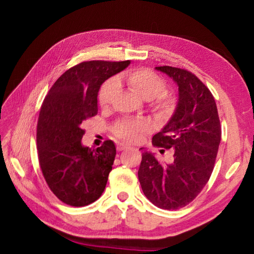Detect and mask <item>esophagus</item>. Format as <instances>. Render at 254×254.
Returning a JSON list of instances; mask_svg holds the SVG:
<instances>
[{
    "mask_svg": "<svg viewBox=\"0 0 254 254\" xmlns=\"http://www.w3.org/2000/svg\"><path fill=\"white\" fill-rule=\"evenodd\" d=\"M127 148H128V146H127V144H124V143H119L117 145V149L119 150V152H121V150H124V149H127Z\"/></svg>",
    "mask_w": 254,
    "mask_h": 254,
    "instance_id": "obj_1",
    "label": "esophagus"
}]
</instances>
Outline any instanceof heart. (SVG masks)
Here are the masks:
<instances>
[{"mask_svg": "<svg viewBox=\"0 0 254 254\" xmlns=\"http://www.w3.org/2000/svg\"><path fill=\"white\" fill-rule=\"evenodd\" d=\"M124 80L134 93L143 99L150 100L153 110L159 116H170L176 109V99L163 95L167 85L165 80L148 68H134L127 72ZM118 90V80L110 78L100 87L98 101L101 107L109 106ZM150 131V124L146 120H122L113 127V134L128 143L137 142L142 135Z\"/></svg>", "mask_w": 254, "mask_h": 254, "instance_id": "heart-1", "label": "heart"}]
</instances>
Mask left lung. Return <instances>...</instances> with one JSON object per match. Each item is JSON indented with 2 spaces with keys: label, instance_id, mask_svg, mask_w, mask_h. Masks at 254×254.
Wrapping results in <instances>:
<instances>
[{
  "label": "left lung",
  "instance_id": "8db88e82",
  "mask_svg": "<svg viewBox=\"0 0 254 254\" xmlns=\"http://www.w3.org/2000/svg\"><path fill=\"white\" fill-rule=\"evenodd\" d=\"M156 68L179 86L175 115L152 139L155 147L174 148V163L164 165L152 153L144 152L137 175L150 202L163 209H178L191 203L209 180L222 126L212 93L195 75L168 65Z\"/></svg>",
  "mask_w": 254,
  "mask_h": 254
}]
</instances>
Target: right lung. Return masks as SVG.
<instances>
[{
	"label": "right lung",
	"mask_w": 254,
	"mask_h": 254,
	"mask_svg": "<svg viewBox=\"0 0 254 254\" xmlns=\"http://www.w3.org/2000/svg\"><path fill=\"white\" fill-rule=\"evenodd\" d=\"M130 61H86L64 72L42 102L37 124L38 159L48 187L67 205L86 206L104 192L117 149L110 139L82 145V123L98 113L97 96L107 78Z\"/></svg>",
	"instance_id": "obj_1"
}]
</instances>
